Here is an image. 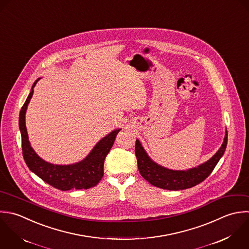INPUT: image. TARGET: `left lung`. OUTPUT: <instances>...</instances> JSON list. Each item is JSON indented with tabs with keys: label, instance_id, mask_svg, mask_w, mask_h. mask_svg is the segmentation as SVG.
<instances>
[{
	"label": "left lung",
	"instance_id": "left-lung-1",
	"mask_svg": "<svg viewBox=\"0 0 249 249\" xmlns=\"http://www.w3.org/2000/svg\"><path fill=\"white\" fill-rule=\"evenodd\" d=\"M228 141L226 132L224 142L219 150L206 163L187 171H173L154 163L146 154L140 141H136L135 152L138 160V169L142 177L150 184L167 190H183L203 182L213 171L223 156Z\"/></svg>",
	"mask_w": 249,
	"mask_h": 249
}]
</instances>
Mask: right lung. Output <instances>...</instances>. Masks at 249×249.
Returning a JSON list of instances; mask_svg holds the SVG:
<instances>
[{"label":"right lung","instance_id":"obj_1","mask_svg":"<svg viewBox=\"0 0 249 249\" xmlns=\"http://www.w3.org/2000/svg\"><path fill=\"white\" fill-rule=\"evenodd\" d=\"M39 79V78H38ZM36 79L19 113V129L21 132L22 153L28 168L43 181L62 191L71 189H88L96 186L104 176V163L107 155L114 143L119 130H114L102 139L82 161L67 166L53 165L39 158L31 147L25 125V113L33 96Z\"/></svg>","mask_w":249,"mask_h":249}]
</instances>
